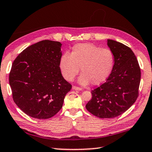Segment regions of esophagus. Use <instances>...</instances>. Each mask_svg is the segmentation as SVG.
<instances>
[{
    "mask_svg": "<svg viewBox=\"0 0 152 152\" xmlns=\"http://www.w3.org/2000/svg\"><path fill=\"white\" fill-rule=\"evenodd\" d=\"M72 89L74 90H76V91H82V88H80L78 86H72Z\"/></svg>",
    "mask_w": 152,
    "mask_h": 152,
    "instance_id": "obj_1",
    "label": "esophagus"
}]
</instances>
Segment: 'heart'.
<instances>
[{"label":"heart","instance_id":"1","mask_svg":"<svg viewBox=\"0 0 152 152\" xmlns=\"http://www.w3.org/2000/svg\"><path fill=\"white\" fill-rule=\"evenodd\" d=\"M113 64L114 57L109 49L84 43L74 45L70 54L65 53L61 56L60 68L67 80L72 81L80 68V84L99 85L109 76Z\"/></svg>","mask_w":152,"mask_h":152}]
</instances>
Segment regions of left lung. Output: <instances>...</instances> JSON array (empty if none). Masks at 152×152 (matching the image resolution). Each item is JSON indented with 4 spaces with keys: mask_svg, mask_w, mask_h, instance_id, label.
Returning a JSON list of instances; mask_svg holds the SVG:
<instances>
[{
    "mask_svg": "<svg viewBox=\"0 0 152 152\" xmlns=\"http://www.w3.org/2000/svg\"><path fill=\"white\" fill-rule=\"evenodd\" d=\"M114 56L111 73L104 84L92 91V99L86 104L97 117L114 118L129 109L137 100L141 80L138 61L131 49L123 43L107 40Z\"/></svg>",
    "mask_w": 152,
    "mask_h": 152,
    "instance_id": "8db88e82",
    "label": "left lung"
}]
</instances>
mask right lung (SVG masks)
<instances>
[{"mask_svg": "<svg viewBox=\"0 0 152 152\" xmlns=\"http://www.w3.org/2000/svg\"><path fill=\"white\" fill-rule=\"evenodd\" d=\"M61 46L59 42L41 41L24 50L12 63L9 74L12 99L30 117L54 116L72 88L61 73Z\"/></svg>", "mask_w": 152, "mask_h": 152, "instance_id": "1", "label": "right lung"}]
</instances>
